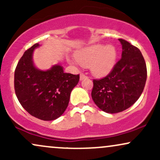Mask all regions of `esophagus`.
<instances>
[{
	"label": "esophagus",
	"mask_w": 160,
	"mask_h": 160,
	"mask_svg": "<svg viewBox=\"0 0 160 160\" xmlns=\"http://www.w3.org/2000/svg\"><path fill=\"white\" fill-rule=\"evenodd\" d=\"M86 78H88L87 76H86V75L83 74H80V80H84V79H86Z\"/></svg>",
	"instance_id": "34e87169"
}]
</instances>
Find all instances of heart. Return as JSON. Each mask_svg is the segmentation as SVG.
Returning <instances> with one entry per match:
<instances>
[{"label":"heart","instance_id":"b5f03b06","mask_svg":"<svg viewBox=\"0 0 160 160\" xmlns=\"http://www.w3.org/2000/svg\"><path fill=\"white\" fill-rule=\"evenodd\" d=\"M117 51L113 45L101 43L93 44L80 49L75 54L76 60L68 59L72 65H81L90 67L91 71L96 77H104L113 70L117 61Z\"/></svg>","mask_w":160,"mask_h":160}]
</instances>
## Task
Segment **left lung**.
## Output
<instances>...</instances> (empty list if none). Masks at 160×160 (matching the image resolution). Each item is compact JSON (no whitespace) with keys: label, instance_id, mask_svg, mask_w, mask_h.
<instances>
[{"label":"left lung","instance_id":"left-lung-1","mask_svg":"<svg viewBox=\"0 0 160 160\" xmlns=\"http://www.w3.org/2000/svg\"><path fill=\"white\" fill-rule=\"evenodd\" d=\"M122 44V57L109 74L93 80L92 98L101 110L109 113L131 107L142 93L147 80V67L138 48L126 40Z\"/></svg>","mask_w":160,"mask_h":160}]
</instances>
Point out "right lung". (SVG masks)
Masks as SVG:
<instances>
[{"mask_svg":"<svg viewBox=\"0 0 160 160\" xmlns=\"http://www.w3.org/2000/svg\"><path fill=\"white\" fill-rule=\"evenodd\" d=\"M35 43L27 49L18 62L14 74V88L24 109L40 120L58 118L69 103L70 95L80 80V75L64 72L62 66L53 65L41 71L33 62Z\"/></svg>","mask_w":160,"mask_h":160,"instance_id":"add662e5","label":"right lung"}]
</instances>
